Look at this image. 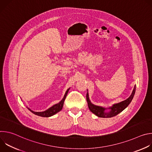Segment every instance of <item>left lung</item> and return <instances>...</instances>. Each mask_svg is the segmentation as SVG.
<instances>
[{
  "instance_id": "1",
  "label": "left lung",
  "mask_w": 152,
  "mask_h": 152,
  "mask_svg": "<svg viewBox=\"0 0 152 152\" xmlns=\"http://www.w3.org/2000/svg\"><path fill=\"white\" fill-rule=\"evenodd\" d=\"M135 90H136V86L135 85L133 91L131 94V95L130 96V97L127 99L126 100L118 103L114 104L113 106L109 107V109L111 110L110 112L107 113H104V110H106L105 108L102 107L101 106H96L93 104H92L89 99L88 97V94L87 93L86 94V101L88 102V105L90 110L91 112H92L93 114H94L96 115H97L99 117H102V118H111L113 117H114L122 112L125 108L130 104V103L131 102L132 100L133 99V97L134 96L135 93Z\"/></svg>"
}]
</instances>
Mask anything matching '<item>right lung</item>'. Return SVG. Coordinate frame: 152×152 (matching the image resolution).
I'll return each mask as SVG.
<instances>
[{
    "label": "right lung",
    "mask_w": 152,
    "mask_h": 152,
    "mask_svg": "<svg viewBox=\"0 0 152 152\" xmlns=\"http://www.w3.org/2000/svg\"><path fill=\"white\" fill-rule=\"evenodd\" d=\"M69 88L67 90V91L66 92V94H65V95L64 96V98L62 99V100L59 103H57V104L52 106L51 107L49 108L48 110H46L45 111H43V112H34V111L31 110L29 108H28V110L31 112H32L33 114H35L37 115L40 116V117H51V116L55 115V114H56L57 113L59 112L62 110V108L63 107L64 100H65V99H66V97L67 94V93L69 92Z\"/></svg>",
    "instance_id": "obj_1"
}]
</instances>
